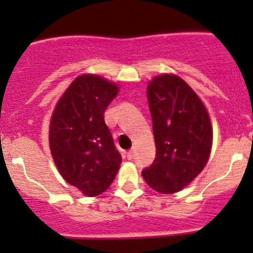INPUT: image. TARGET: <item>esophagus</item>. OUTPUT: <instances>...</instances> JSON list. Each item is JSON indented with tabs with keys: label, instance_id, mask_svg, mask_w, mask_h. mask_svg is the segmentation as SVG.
Segmentation results:
<instances>
[{
	"label": "esophagus",
	"instance_id": "1",
	"mask_svg": "<svg viewBox=\"0 0 253 253\" xmlns=\"http://www.w3.org/2000/svg\"><path fill=\"white\" fill-rule=\"evenodd\" d=\"M127 159H133V150H128V152H127Z\"/></svg>",
	"mask_w": 253,
	"mask_h": 253
}]
</instances>
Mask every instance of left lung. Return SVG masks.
Returning a JSON list of instances; mask_svg holds the SVG:
<instances>
[{
  "label": "left lung",
  "instance_id": "1",
  "mask_svg": "<svg viewBox=\"0 0 253 253\" xmlns=\"http://www.w3.org/2000/svg\"><path fill=\"white\" fill-rule=\"evenodd\" d=\"M147 96L157 153L142 175L158 192H177L208 162L213 136L208 112L187 83L172 75L153 79Z\"/></svg>",
  "mask_w": 253,
  "mask_h": 253
}]
</instances>
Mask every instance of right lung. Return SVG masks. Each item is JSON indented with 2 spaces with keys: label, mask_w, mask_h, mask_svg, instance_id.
I'll return each mask as SVG.
<instances>
[{
  "label": "right lung",
  "mask_w": 253,
  "mask_h": 253,
  "mask_svg": "<svg viewBox=\"0 0 253 253\" xmlns=\"http://www.w3.org/2000/svg\"><path fill=\"white\" fill-rule=\"evenodd\" d=\"M117 86L98 76L72 82L56 105L50 125V148L62 177L89 197L108 190L121 165L104 112Z\"/></svg>",
  "instance_id": "right-lung-1"
}]
</instances>
